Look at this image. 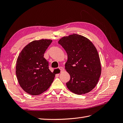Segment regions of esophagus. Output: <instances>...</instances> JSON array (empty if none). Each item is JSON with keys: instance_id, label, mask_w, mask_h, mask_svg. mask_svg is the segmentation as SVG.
<instances>
[{"instance_id": "1", "label": "esophagus", "mask_w": 123, "mask_h": 123, "mask_svg": "<svg viewBox=\"0 0 123 123\" xmlns=\"http://www.w3.org/2000/svg\"><path fill=\"white\" fill-rule=\"evenodd\" d=\"M59 69L60 70L61 72H62V71H64V68L62 67H60L59 68Z\"/></svg>"}]
</instances>
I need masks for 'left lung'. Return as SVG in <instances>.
<instances>
[{
    "label": "left lung",
    "mask_w": 123,
    "mask_h": 123,
    "mask_svg": "<svg viewBox=\"0 0 123 123\" xmlns=\"http://www.w3.org/2000/svg\"><path fill=\"white\" fill-rule=\"evenodd\" d=\"M58 43L68 55L65 69L70 80L66 83L67 87L79 95L91 91L97 85L102 70L94 44L87 38L76 34L63 37Z\"/></svg>",
    "instance_id": "obj_1"
}]
</instances>
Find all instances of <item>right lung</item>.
<instances>
[{"mask_svg":"<svg viewBox=\"0 0 123 123\" xmlns=\"http://www.w3.org/2000/svg\"><path fill=\"white\" fill-rule=\"evenodd\" d=\"M51 39L34 40L24 47L17 58L16 74L20 87L33 95L43 93L52 83L55 74L49 69L44 53Z\"/></svg>","mask_w":123,"mask_h":123,"instance_id":"1","label":"right lung"}]
</instances>
